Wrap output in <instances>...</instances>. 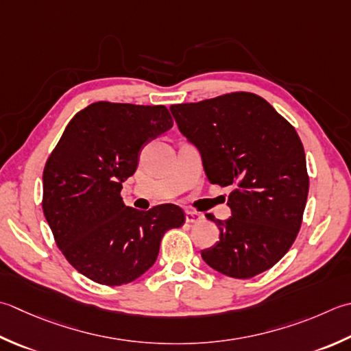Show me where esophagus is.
<instances>
[{"mask_svg":"<svg viewBox=\"0 0 351 351\" xmlns=\"http://www.w3.org/2000/svg\"><path fill=\"white\" fill-rule=\"evenodd\" d=\"M185 221H187L189 223H197L202 221V216L196 211H187L185 213Z\"/></svg>","mask_w":351,"mask_h":351,"instance_id":"obj_1","label":"esophagus"}]
</instances>
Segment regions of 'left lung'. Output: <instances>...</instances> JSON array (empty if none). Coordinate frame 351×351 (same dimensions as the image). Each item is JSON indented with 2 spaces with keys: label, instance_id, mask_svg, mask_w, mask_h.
<instances>
[{
  "label": "left lung",
  "instance_id": "1",
  "mask_svg": "<svg viewBox=\"0 0 351 351\" xmlns=\"http://www.w3.org/2000/svg\"><path fill=\"white\" fill-rule=\"evenodd\" d=\"M181 134L202 156L211 184L232 187L231 217L201 256L213 269L251 278L276 265L297 239L308 193L304 147L297 130L265 99L230 93L170 106Z\"/></svg>",
  "mask_w": 351,
  "mask_h": 351
}]
</instances>
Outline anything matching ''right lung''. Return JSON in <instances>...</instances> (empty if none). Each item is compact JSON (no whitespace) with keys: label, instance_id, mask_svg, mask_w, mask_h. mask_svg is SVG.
<instances>
[{"label":"right lung","instance_id":"obj_1","mask_svg":"<svg viewBox=\"0 0 351 351\" xmlns=\"http://www.w3.org/2000/svg\"><path fill=\"white\" fill-rule=\"evenodd\" d=\"M171 126L162 105L95 101L73 117L48 156L44 216L65 258L95 283L121 286L141 277L164 232L185 221L178 205L138 211L120 196L144 144Z\"/></svg>","mask_w":351,"mask_h":351}]
</instances>
